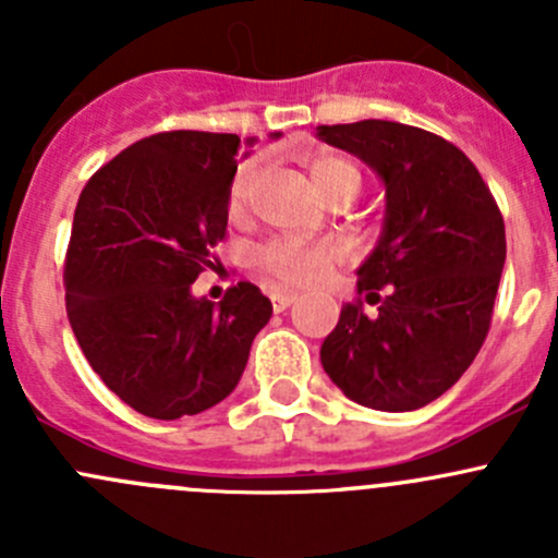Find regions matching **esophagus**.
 <instances>
[{"label":"esophagus","mask_w":558,"mask_h":558,"mask_svg":"<svg viewBox=\"0 0 558 558\" xmlns=\"http://www.w3.org/2000/svg\"><path fill=\"white\" fill-rule=\"evenodd\" d=\"M269 300H272L275 313H283L286 307L294 305L296 294H291V291H272V294H269Z\"/></svg>","instance_id":"1"}]
</instances>
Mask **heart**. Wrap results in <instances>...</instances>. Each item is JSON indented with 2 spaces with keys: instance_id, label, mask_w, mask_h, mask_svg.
Returning <instances> with one entry per match:
<instances>
[{
  "instance_id": "heart-1",
  "label": "heart",
  "mask_w": 558,
  "mask_h": 558,
  "mask_svg": "<svg viewBox=\"0 0 558 558\" xmlns=\"http://www.w3.org/2000/svg\"><path fill=\"white\" fill-rule=\"evenodd\" d=\"M262 178V161L251 159L238 167L227 191L229 221H243L251 207L253 191ZM315 189L326 199H356L364 174L342 156H318L311 161ZM337 251L329 243H311L300 238H275L253 251V267L275 289H305L315 286L335 269Z\"/></svg>"
}]
</instances>
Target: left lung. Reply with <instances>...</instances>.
<instances>
[{
  "label": "left lung",
  "mask_w": 558,
  "mask_h": 558,
  "mask_svg": "<svg viewBox=\"0 0 558 558\" xmlns=\"http://www.w3.org/2000/svg\"><path fill=\"white\" fill-rule=\"evenodd\" d=\"M386 183V227L359 267L320 364L348 399L404 413L442 397L488 335L505 221L477 167L448 140L397 121L318 126ZM364 304H373L369 314Z\"/></svg>",
  "instance_id": "1"
}]
</instances>
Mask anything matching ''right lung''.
<instances>
[{
	"label": "right lung",
	"instance_id": "right-lung-1",
	"mask_svg": "<svg viewBox=\"0 0 558 558\" xmlns=\"http://www.w3.org/2000/svg\"><path fill=\"white\" fill-rule=\"evenodd\" d=\"M238 150V134H150L99 167L77 199L66 318L94 373L148 418L174 421L227 399L272 315L247 280L218 305L191 294L218 262Z\"/></svg>",
	"mask_w": 558,
	"mask_h": 558
}]
</instances>
